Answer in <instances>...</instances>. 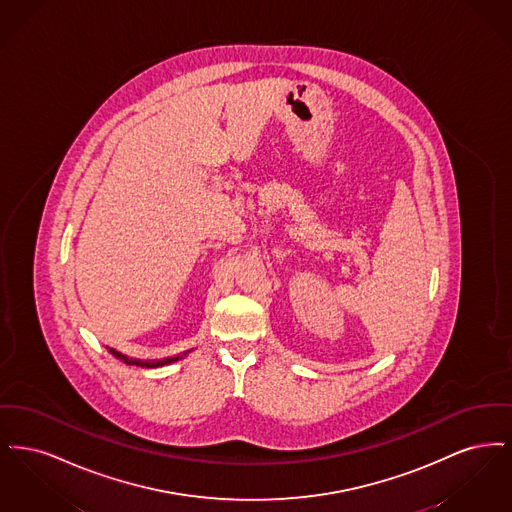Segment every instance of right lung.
Returning a JSON list of instances; mask_svg holds the SVG:
<instances>
[{
	"label": "right lung",
	"instance_id": "obj_1",
	"mask_svg": "<svg viewBox=\"0 0 512 512\" xmlns=\"http://www.w3.org/2000/svg\"><path fill=\"white\" fill-rule=\"evenodd\" d=\"M109 353H111L113 357L121 359L122 363H126V365L144 366V368H157V366L171 365V363H176V361L184 359V357H186L188 353H192V349H190V351H184L182 355H174V357H165V359H155V361H140V359H128L126 355H121V353H119V351H115V349H109Z\"/></svg>",
	"mask_w": 512,
	"mask_h": 512
}]
</instances>
